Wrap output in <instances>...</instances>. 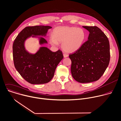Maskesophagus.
<instances>
[{"instance_id":"esophagus-1","label":"esophagus","mask_w":121,"mask_h":121,"mask_svg":"<svg viewBox=\"0 0 121 121\" xmlns=\"http://www.w3.org/2000/svg\"><path fill=\"white\" fill-rule=\"evenodd\" d=\"M63 56H64V58H66V57H67L68 56V54H66V53H64V54H63Z\"/></svg>"}]
</instances>
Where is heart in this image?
<instances>
[{
	"label": "heart",
	"instance_id": "heart-1",
	"mask_svg": "<svg viewBox=\"0 0 121 121\" xmlns=\"http://www.w3.org/2000/svg\"><path fill=\"white\" fill-rule=\"evenodd\" d=\"M85 39L83 29L73 27H59L53 31V36L50 39L53 45L62 43V49L67 52H72L82 46Z\"/></svg>",
	"mask_w": 121,
	"mask_h": 121
}]
</instances>
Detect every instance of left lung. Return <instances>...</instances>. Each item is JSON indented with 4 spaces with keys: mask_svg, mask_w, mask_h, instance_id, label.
I'll return each instance as SVG.
<instances>
[{
    "mask_svg": "<svg viewBox=\"0 0 121 121\" xmlns=\"http://www.w3.org/2000/svg\"><path fill=\"white\" fill-rule=\"evenodd\" d=\"M90 32L88 40L69 56L71 61V73L80 83L98 81L104 74L110 60L108 38L96 26H83Z\"/></svg>",
    "mask_w": 121,
    "mask_h": 121,
    "instance_id": "8db88e82",
    "label": "left lung"
}]
</instances>
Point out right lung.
<instances>
[{
  "label": "right lung",
  "mask_w": 121,
  "mask_h": 121,
  "mask_svg": "<svg viewBox=\"0 0 121 121\" xmlns=\"http://www.w3.org/2000/svg\"><path fill=\"white\" fill-rule=\"evenodd\" d=\"M50 26H28L17 36L13 44V57L15 68L20 75L33 84L49 82L53 78L56 68L63 58L62 52H52L46 47H41L35 54H30L25 49L24 42L31 37L45 36ZM40 44L47 43L41 37Z\"/></svg>",
  "instance_id": "1"
}]
</instances>
